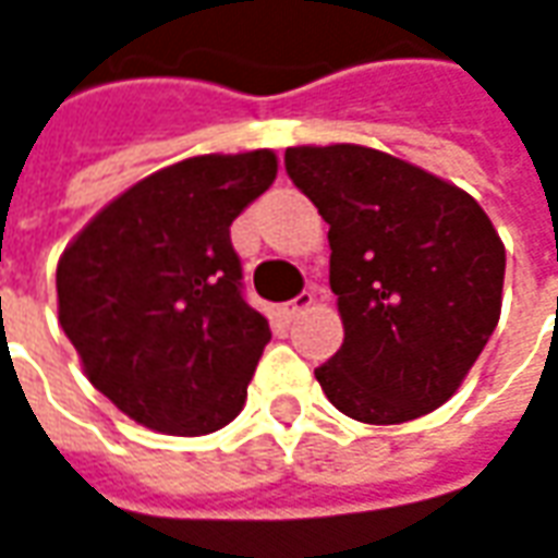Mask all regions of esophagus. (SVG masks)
<instances>
[{
	"mask_svg": "<svg viewBox=\"0 0 558 558\" xmlns=\"http://www.w3.org/2000/svg\"><path fill=\"white\" fill-rule=\"evenodd\" d=\"M311 304H314V292H301L298 298H292V301L279 304V314H282V320H294V317H301Z\"/></svg>",
	"mask_w": 558,
	"mask_h": 558,
	"instance_id": "esophagus-1",
	"label": "esophagus"
}]
</instances>
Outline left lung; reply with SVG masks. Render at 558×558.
I'll list each match as a JSON object with an SVG mask.
<instances>
[{"instance_id": "1", "label": "left lung", "mask_w": 558, "mask_h": 558, "mask_svg": "<svg viewBox=\"0 0 558 558\" xmlns=\"http://www.w3.org/2000/svg\"><path fill=\"white\" fill-rule=\"evenodd\" d=\"M286 172L329 222V289L345 342L314 374L364 424L449 402L502 311L506 247L481 204L361 144L289 147Z\"/></svg>"}]
</instances>
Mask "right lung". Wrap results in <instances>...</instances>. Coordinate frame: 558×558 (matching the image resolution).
Returning <instances> with one entry per match:
<instances>
[{"mask_svg":"<svg viewBox=\"0 0 558 558\" xmlns=\"http://www.w3.org/2000/svg\"><path fill=\"white\" fill-rule=\"evenodd\" d=\"M276 169L272 150L187 156L106 204L59 257V323L131 421L204 436L244 408L269 323L241 294L229 226Z\"/></svg>","mask_w":558,"mask_h":558,"instance_id":"obj_1","label":"right lung"}]
</instances>
